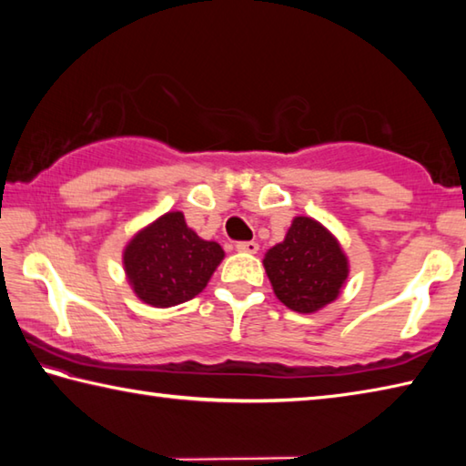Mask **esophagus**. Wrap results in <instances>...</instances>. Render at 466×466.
<instances>
[{"label":"esophagus","mask_w":466,"mask_h":466,"mask_svg":"<svg viewBox=\"0 0 466 466\" xmlns=\"http://www.w3.org/2000/svg\"><path fill=\"white\" fill-rule=\"evenodd\" d=\"M236 248H238L240 252H248V255H257V252H258V244H257L255 240H250V242H238V244H236Z\"/></svg>","instance_id":"1"}]
</instances>
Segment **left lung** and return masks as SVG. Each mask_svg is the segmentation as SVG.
Segmentation results:
<instances>
[{
    "instance_id": "obj_1",
    "label": "left lung",
    "mask_w": 466,
    "mask_h": 466,
    "mask_svg": "<svg viewBox=\"0 0 466 466\" xmlns=\"http://www.w3.org/2000/svg\"><path fill=\"white\" fill-rule=\"evenodd\" d=\"M265 273L289 310L314 314L335 302L350 275L341 242L309 216H296L286 238L265 252Z\"/></svg>"
}]
</instances>
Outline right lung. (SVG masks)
I'll use <instances>...</instances> for the list:
<instances>
[{"label": "right lung", "instance_id": "obj_1", "mask_svg": "<svg viewBox=\"0 0 466 466\" xmlns=\"http://www.w3.org/2000/svg\"><path fill=\"white\" fill-rule=\"evenodd\" d=\"M224 257L218 242L187 226L183 211H167L125 244L123 269L141 302L170 309L201 294Z\"/></svg>", "mask_w": 466, "mask_h": 466}]
</instances>
